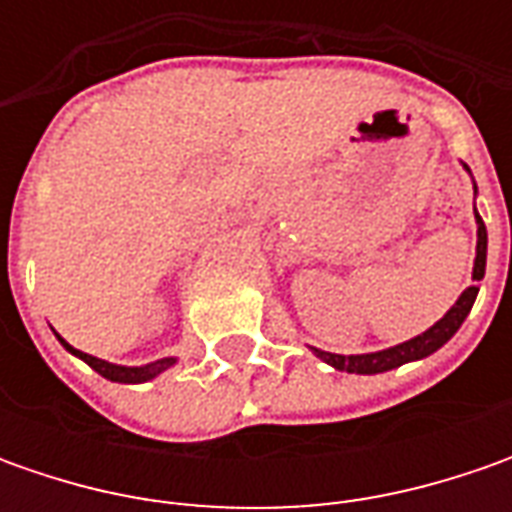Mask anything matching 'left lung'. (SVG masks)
<instances>
[{"label": "left lung", "mask_w": 512, "mask_h": 512, "mask_svg": "<svg viewBox=\"0 0 512 512\" xmlns=\"http://www.w3.org/2000/svg\"><path fill=\"white\" fill-rule=\"evenodd\" d=\"M476 222H479V245H476V265H473V282H482L484 279V262H487V227H484L482 216L476 213ZM476 293L479 287L470 285L459 296V302L447 310V316L439 319L436 325L430 327L427 333L410 339V342L396 344L390 350H379V353H364V356H339V353H327V350H316V356L322 362L333 364L336 370H347V373H384V370H393L404 362H413V359H424L430 353H436L467 319L470 307L476 302Z\"/></svg>", "instance_id": "1"}]
</instances>
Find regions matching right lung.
<instances>
[{"mask_svg":"<svg viewBox=\"0 0 512 512\" xmlns=\"http://www.w3.org/2000/svg\"><path fill=\"white\" fill-rule=\"evenodd\" d=\"M59 342L68 347L70 353H76L82 362H88L99 376H105L110 382H125V384H136V382H148L153 376H159L162 370H168L173 359H159V362L153 364H145V367H119V364H110V362H102V359H96V356H90V353H82V350H76V347H70L62 336H59Z\"/></svg>","mask_w":512,"mask_h":512,"instance_id":"add662e5","label":"right lung"}]
</instances>
